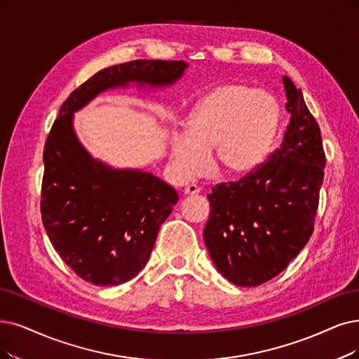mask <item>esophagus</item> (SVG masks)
Listing matches in <instances>:
<instances>
[{"instance_id": "esophagus-1", "label": "esophagus", "mask_w": 359, "mask_h": 359, "mask_svg": "<svg viewBox=\"0 0 359 359\" xmlns=\"http://www.w3.org/2000/svg\"><path fill=\"white\" fill-rule=\"evenodd\" d=\"M200 191V189L197 187L196 184H190L187 185V187L184 189V194H189V196H193V194H197Z\"/></svg>"}]
</instances>
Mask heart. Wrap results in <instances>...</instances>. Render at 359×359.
I'll return each mask as SVG.
<instances>
[{"label": "heart", "instance_id": "obj_1", "mask_svg": "<svg viewBox=\"0 0 359 359\" xmlns=\"http://www.w3.org/2000/svg\"><path fill=\"white\" fill-rule=\"evenodd\" d=\"M281 119L274 97L246 83L215 88L194 106L187 134L172 137V161L180 178L203 175L213 162L229 177H246L266 161Z\"/></svg>", "mask_w": 359, "mask_h": 359}]
</instances>
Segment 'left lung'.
<instances>
[{
    "label": "left lung",
    "mask_w": 359,
    "mask_h": 359,
    "mask_svg": "<svg viewBox=\"0 0 359 359\" xmlns=\"http://www.w3.org/2000/svg\"><path fill=\"white\" fill-rule=\"evenodd\" d=\"M283 85L290 123L281 146L250 175L208 194L206 248L221 274L241 287H256L287 268L312 236L318 210L321 131L292 79L283 76Z\"/></svg>",
    "instance_id": "left-lung-1"
}]
</instances>
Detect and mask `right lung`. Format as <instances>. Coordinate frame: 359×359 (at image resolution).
Masks as SVG:
<instances>
[{"label": "right lung", "mask_w": 359, "mask_h": 359, "mask_svg": "<svg viewBox=\"0 0 359 359\" xmlns=\"http://www.w3.org/2000/svg\"><path fill=\"white\" fill-rule=\"evenodd\" d=\"M185 67L182 60H133L100 70L70 93L51 126L44 146L42 224L62 261L85 281L107 287L134 278L178 194L147 172L94 161L74 134V111L116 85L172 83Z\"/></svg>", "instance_id": "obj_1"}]
</instances>
